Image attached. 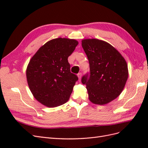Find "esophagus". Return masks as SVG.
Wrapping results in <instances>:
<instances>
[{
	"label": "esophagus",
	"mask_w": 148,
	"mask_h": 148,
	"mask_svg": "<svg viewBox=\"0 0 148 148\" xmlns=\"http://www.w3.org/2000/svg\"><path fill=\"white\" fill-rule=\"evenodd\" d=\"M78 78H79V80L81 79V78H82V73H79L78 74Z\"/></svg>",
	"instance_id": "esophagus-1"
}]
</instances>
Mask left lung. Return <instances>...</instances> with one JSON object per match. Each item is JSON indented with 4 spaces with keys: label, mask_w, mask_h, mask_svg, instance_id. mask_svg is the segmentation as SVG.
Instances as JSON below:
<instances>
[{
    "label": "left lung",
    "mask_w": 148,
    "mask_h": 148,
    "mask_svg": "<svg viewBox=\"0 0 148 148\" xmlns=\"http://www.w3.org/2000/svg\"><path fill=\"white\" fill-rule=\"evenodd\" d=\"M89 64V73L82 82L86 85L89 99L104 105L117 98L128 77V66L120 53L110 44L96 39L82 40Z\"/></svg>",
    "instance_id": "8db88e82"
}]
</instances>
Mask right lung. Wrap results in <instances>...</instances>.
I'll return each mask as SVG.
<instances>
[{
	"label": "right lung",
	"mask_w": 148,
	"mask_h": 148,
	"mask_svg": "<svg viewBox=\"0 0 148 148\" xmlns=\"http://www.w3.org/2000/svg\"><path fill=\"white\" fill-rule=\"evenodd\" d=\"M78 44L75 39H52L30 60L26 69L28 86L35 99L43 105L55 107L69 99L78 78L70 72L68 57Z\"/></svg>",
	"instance_id": "1"
}]
</instances>
